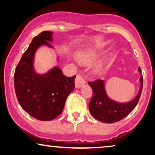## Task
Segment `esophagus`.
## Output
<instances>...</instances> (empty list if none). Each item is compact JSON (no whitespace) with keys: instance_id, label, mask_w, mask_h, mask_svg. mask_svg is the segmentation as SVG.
<instances>
[{"instance_id":"34e87169","label":"esophagus","mask_w":155,"mask_h":155,"mask_svg":"<svg viewBox=\"0 0 155 155\" xmlns=\"http://www.w3.org/2000/svg\"><path fill=\"white\" fill-rule=\"evenodd\" d=\"M84 83H85V80L82 77V75H80V74H78L75 78V87L79 88Z\"/></svg>"}]
</instances>
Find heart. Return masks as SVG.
<instances>
[{"instance_id":"heart-1","label":"heart","mask_w":155,"mask_h":155,"mask_svg":"<svg viewBox=\"0 0 155 155\" xmlns=\"http://www.w3.org/2000/svg\"><path fill=\"white\" fill-rule=\"evenodd\" d=\"M94 57L92 54H89V53H85V52H80L78 54V61L80 63H82V64H89L92 62ZM96 72L99 73L100 71V68L97 67L96 70Z\"/></svg>"}]
</instances>
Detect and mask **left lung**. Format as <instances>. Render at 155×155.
<instances>
[{
  "label": "left lung",
  "instance_id": "1",
  "mask_svg": "<svg viewBox=\"0 0 155 155\" xmlns=\"http://www.w3.org/2000/svg\"><path fill=\"white\" fill-rule=\"evenodd\" d=\"M138 71L141 72L140 68ZM140 87L136 97L128 103L116 102L109 99L106 94L104 83L101 80H96L89 82L92 89L93 94L89 103V109L90 114L99 121L106 124H112L126 117L136 107L140 97L143 85V75L140 77Z\"/></svg>",
  "mask_w": 155,
  "mask_h": 155
}]
</instances>
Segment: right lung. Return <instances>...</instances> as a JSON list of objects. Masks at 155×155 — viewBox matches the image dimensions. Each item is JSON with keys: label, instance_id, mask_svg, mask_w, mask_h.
Masks as SVG:
<instances>
[{"label": "right lung", "instance_id": "right-lung-1", "mask_svg": "<svg viewBox=\"0 0 155 155\" xmlns=\"http://www.w3.org/2000/svg\"><path fill=\"white\" fill-rule=\"evenodd\" d=\"M52 32L42 31L34 38L17 65L14 75L15 90L18 102L36 119L51 120L62 113L65 101L75 88V78L66 77L55 67L44 75L33 69L34 55L41 45L52 47Z\"/></svg>", "mask_w": 155, "mask_h": 155}]
</instances>
